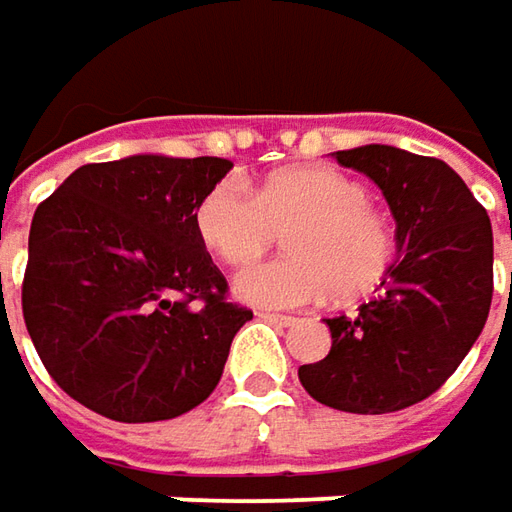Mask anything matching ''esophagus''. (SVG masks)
<instances>
[{"instance_id": "1", "label": "esophagus", "mask_w": 512, "mask_h": 512, "mask_svg": "<svg viewBox=\"0 0 512 512\" xmlns=\"http://www.w3.org/2000/svg\"><path fill=\"white\" fill-rule=\"evenodd\" d=\"M256 316H259V319H265V322H273V325H293V316H285V313H270V310H259Z\"/></svg>"}]
</instances>
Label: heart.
Instances as JSON below:
<instances>
[{"label":"heart","instance_id":"obj_1","mask_svg":"<svg viewBox=\"0 0 512 512\" xmlns=\"http://www.w3.org/2000/svg\"><path fill=\"white\" fill-rule=\"evenodd\" d=\"M199 242L225 265L259 259L285 230L287 256L245 267L233 293L253 307L293 310L330 293L359 299L396 262L390 216L367 202L359 179L325 165H287L247 190L222 179L193 210Z\"/></svg>","mask_w":512,"mask_h":512}]
</instances>
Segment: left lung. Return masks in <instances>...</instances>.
Returning <instances> with one entry per match:
<instances>
[{
    "label": "left lung",
    "mask_w": 512,
    "mask_h": 512,
    "mask_svg": "<svg viewBox=\"0 0 512 512\" xmlns=\"http://www.w3.org/2000/svg\"><path fill=\"white\" fill-rule=\"evenodd\" d=\"M333 156L384 193L399 262L359 313L325 319L330 353L302 364L299 382L327 407L379 416L436 393L479 339L493 299V227L442 159L390 145Z\"/></svg>",
    "instance_id": "1"
}]
</instances>
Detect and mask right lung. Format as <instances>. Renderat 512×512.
<instances>
[{"instance_id": "obj_1", "label": "right lung", "mask_w": 512, "mask_h": 512, "mask_svg": "<svg viewBox=\"0 0 512 512\" xmlns=\"http://www.w3.org/2000/svg\"><path fill=\"white\" fill-rule=\"evenodd\" d=\"M233 162L139 153L73 170L33 213L22 313L70 399L113 422L202 404L253 319L196 236L193 210Z\"/></svg>"}]
</instances>
